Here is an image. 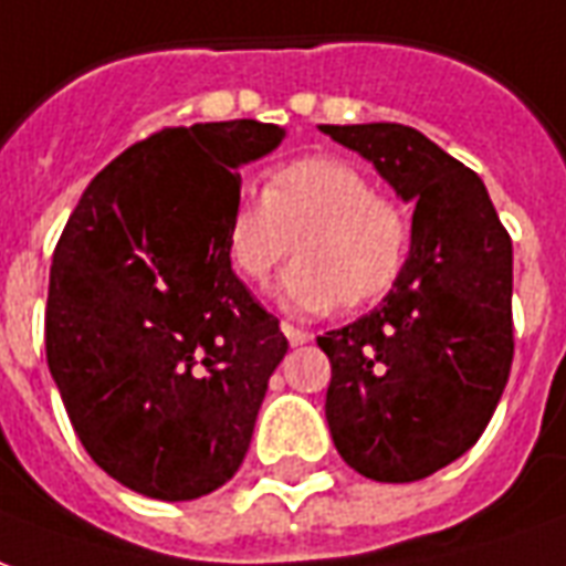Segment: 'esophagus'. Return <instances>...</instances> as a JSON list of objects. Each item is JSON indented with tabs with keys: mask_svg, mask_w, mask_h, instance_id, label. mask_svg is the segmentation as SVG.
Masks as SVG:
<instances>
[{
	"mask_svg": "<svg viewBox=\"0 0 566 566\" xmlns=\"http://www.w3.org/2000/svg\"><path fill=\"white\" fill-rule=\"evenodd\" d=\"M282 333L287 336V342H291L294 347L305 345V342H312V333H305V329H296V326L287 324V321L282 324Z\"/></svg>",
	"mask_w": 566,
	"mask_h": 566,
	"instance_id": "esophagus-1",
	"label": "esophagus"
}]
</instances>
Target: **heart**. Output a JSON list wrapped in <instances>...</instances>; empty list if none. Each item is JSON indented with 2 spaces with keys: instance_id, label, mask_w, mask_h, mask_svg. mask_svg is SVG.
<instances>
[{
  "instance_id": "b5f03b06",
  "label": "heart",
  "mask_w": 566,
  "mask_h": 566,
  "mask_svg": "<svg viewBox=\"0 0 566 566\" xmlns=\"http://www.w3.org/2000/svg\"><path fill=\"white\" fill-rule=\"evenodd\" d=\"M413 242L411 216L342 158L272 170L263 195L242 191L224 219V251L242 282L263 284L294 249L282 300L308 315L363 308L399 284Z\"/></svg>"
}]
</instances>
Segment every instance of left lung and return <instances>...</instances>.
Segmentation results:
<instances>
[{
  "mask_svg": "<svg viewBox=\"0 0 566 566\" xmlns=\"http://www.w3.org/2000/svg\"><path fill=\"white\" fill-rule=\"evenodd\" d=\"M417 200L408 266L384 303L317 345L338 455L378 483H413L468 453L513 366V242L483 179L399 123L321 125Z\"/></svg>",
  "mask_w": 566,
  "mask_h": 566,
  "instance_id": "8db88e82",
  "label": "left lung"
}]
</instances>
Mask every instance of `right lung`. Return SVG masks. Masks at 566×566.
I'll use <instances>...</instances> for the list:
<instances>
[{"label":"right lung","instance_id":"obj_1","mask_svg":"<svg viewBox=\"0 0 566 566\" xmlns=\"http://www.w3.org/2000/svg\"><path fill=\"white\" fill-rule=\"evenodd\" d=\"M284 128H161L83 191L50 266L44 342L74 432L102 471L158 501L240 471L287 338L230 270L237 167Z\"/></svg>","mask_w":566,"mask_h":566}]
</instances>
